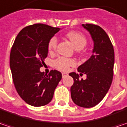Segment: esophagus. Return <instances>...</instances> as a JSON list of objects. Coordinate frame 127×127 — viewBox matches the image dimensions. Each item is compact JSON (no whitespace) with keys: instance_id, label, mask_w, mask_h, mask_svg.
I'll use <instances>...</instances> for the list:
<instances>
[{"instance_id":"34e87169","label":"esophagus","mask_w":127,"mask_h":127,"mask_svg":"<svg viewBox=\"0 0 127 127\" xmlns=\"http://www.w3.org/2000/svg\"><path fill=\"white\" fill-rule=\"evenodd\" d=\"M68 75V74H67V73H65V72H63L62 73V76H63V77H67Z\"/></svg>"}]
</instances>
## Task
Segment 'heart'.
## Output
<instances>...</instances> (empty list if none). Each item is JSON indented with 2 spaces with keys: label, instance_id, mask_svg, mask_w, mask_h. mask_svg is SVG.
<instances>
[{
  "label": "heart",
  "instance_id": "b5f03b06",
  "mask_svg": "<svg viewBox=\"0 0 127 127\" xmlns=\"http://www.w3.org/2000/svg\"><path fill=\"white\" fill-rule=\"evenodd\" d=\"M66 36L68 37L71 42L73 44L76 50H80L87 45V39L82 34L78 32L72 31L68 32ZM58 39L56 37H53L48 43V51L50 53L53 52L57 47ZM75 64V61L72 59L67 58L64 57H59L54 61V65L57 69L61 71H67L72 66Z\"/></svg>",
  "mask_w": 127,
  "mask_h": 127
}]
</instances>
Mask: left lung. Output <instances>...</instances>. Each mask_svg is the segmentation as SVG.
<instances>
[{
	"mask_svg": "<svg viewBox=\"0 0 127 127\" xmlns=\"http://www.w3.org/2000/svg\"><path fill=\"white\" fill-rule=\"evenodd\" d=\"M82 26L90 32L94 47L91 57L77 68L79 72L87 75V79L80 80V76L75 72L69 74L74 80L70 92L75 104L90 108L102 101L111 86L114 51L109 36L101 27L87 23Z\"/></svg>",
	"mask_w": 127,
	"mask_h": 127,
	"instance_id": "left-lung-1",
	"label": "left lung"
}]
</instances>
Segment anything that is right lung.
Here are the masks:
<instances>
[{
  "label": "right lung",
  "mask_w": 127,
  "mask_h": 127,
  "mask_svg": "<svg viewBox=\"0 0 127 127\" xmlns=\"http://www.w3.org/2000/svg\"><path fill=\"white\" fill-rule=\"evenodd\" d=\"M60 28L37 23L24 28L17 35L10 55L14 85L27 104L41 107L52 100L62 74L51 70L40 72L48 54L50 40Z\"/></svg>",
  "instance_id": "1"
}]
</instances>
